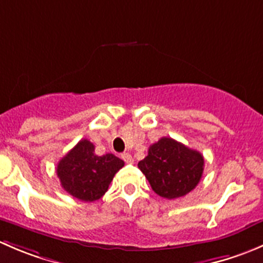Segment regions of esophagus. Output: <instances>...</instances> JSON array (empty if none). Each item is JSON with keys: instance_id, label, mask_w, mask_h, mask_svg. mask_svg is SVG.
Here are the masks:
<instances>
[{"instance_id": "1", "label": "esophagus", "mask_w": 263, "mask_h": 263, "mask_svg": "<svg viewBox=\"0 0 263 263\" xmlns=\"http://www.w3.org/2000/svg\"><path fill=\"white\" fill-rule=\"evenodd\" d=\"M121 158L123 159V160H124V163H127V164H131V163H134V158H132V156L129 155V154H127V153L122 154V155H121Z\"/></svg>"}]
</instances>
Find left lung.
Returning <instances> with one entry per match:
<instances>
[{"label": "left lung", "instance_id": "obj_1", "mask_svg": "<svg viewBox=\"0 0 263 263\" xmlns=\"http://www.w3.org/2000/svg\"><path fill=\"white\" fill-rule=\"evenodd\" d=\"M203 165L201 153L171 137H161L151 145L146 158L139 163L154 192L168 200L195 190L202 177Z\"/></svg>", "mask_w": 263, "mask_h": 263}]
</instances>
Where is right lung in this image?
<instances>
[{"label":"right lung","instance_id":"1","mask_svg":"<svg viewBox=\"0 0 263 263\" xmlns=\"http://www.w3.org/2000/svg\"><path fill=\"white\" fill-rule=\"evenodd\" d=\"M89 140H81L60 160L57 176L67 193L85 202L97 201L108 191L124 161L113 154L98 156Z\"/></svg>","mask_w":263,"mask_h":263}]
</instances>
